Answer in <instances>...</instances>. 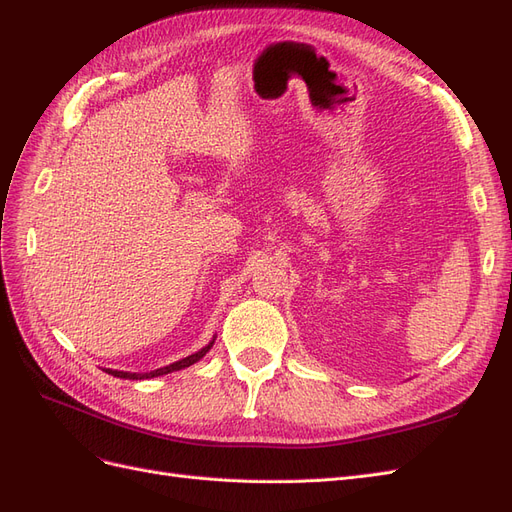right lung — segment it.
<instances>
[{
	"label": "right lung",
	"mask_w": 512,
	"mask_h": 512,
	"mask_svg": "<svg viewBox=\"0 0 512 512\" xmlns=\"http://www.w3.org/2000/svg\"><path fill=\"white\" fill-rule=\"evenodd\" d=\"M213 342H215V339H211V342H209L205 348H200L198 352H194V354H190V356H185V359H181V361H177V363H170V365H166V367H160V369H156V371H149V374H130V371H117V369H106V374H111V376H115V378H123V380H145V378H158V376L170 374V371H179V369H185V367L194 365L196 361L203 359V356L211 350Z\"/></svg>",
	"instance_id": "add662e5"
}]
</instances>
